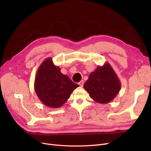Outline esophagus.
Instances as JSON below:
<instances>
[{"mask_svg": "<svg viewBox=\"0 0 151 151\" xmlns=\"http://www.w3.org/2000/svg\"><path fill=\"white\" fill-rule=\"evenodd\" d=\"M78 84L80 85L81 87H83V84H84V81H83V80L81 81L80 83H78Z\"/></svg>", "mask_w": 151, "mask_h": 151, "instance_id": "34e87169", "label": "esophagus"}]
</instances>
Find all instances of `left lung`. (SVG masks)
<instances>
[{"mask_svg":"<svg viewBox=\"0 0 151 151\" xmlns=\"http://www.w3.org/2000/svg\"><path fill=\"white\" fill-rule=\"evenodd\" d=\"M83 86L95 101L105 104L116 97L121 84L112 67L105 62L92 71Z\"/></svg>","mask_w":151,"mask_h":151,"instance_id":"left-lung-1","label":"left lung"}]
</instances>
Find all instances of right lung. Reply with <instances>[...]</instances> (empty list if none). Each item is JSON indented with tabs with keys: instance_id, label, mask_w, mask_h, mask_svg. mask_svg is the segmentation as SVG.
<instances>
[{
	"instance_id": "1",
	"label": "right lung",
	"mask_w": 151,
	"mask_h": 151,
	"mask_svg": "<svg viewBox=\"0 0 151 151\" xmlns=\"http://www.w3.org/2000/svg\"><path fill=\"white\" fill-rule=\"evenodd\" d=\"M78 86L60 72V68L54 64L51 58L46 59L37 70L35 91L40 100L47 106L61 107Z\"/></svg>"
}]
</instances>
